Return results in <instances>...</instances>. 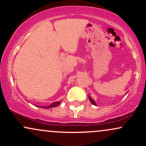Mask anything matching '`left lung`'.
<instances>
[{"label": "left lung", "mask_w": 146, "mask_h": 146, "mask_svg": "<svg viewBox=\"0 0 146 146\" xmlns=\"http://www.w3.org/2000/svg\"><path fill=\"white\" fill-rule=\"evenodd\" d=\"M89 100H90V102H91V103H92V104H94V105H96V104H95V101H94V100H93V99H92L91 98H90V97H89Z\"/></svg>", "instance_id": "left-lung-1"}]
</instances>
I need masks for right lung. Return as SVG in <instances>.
<instances>
[{
    "instance_id": "right-lung-1",
    "label": "right lung",
    "mask_w": 146,
    "mask_h": 146,
    "mask_svg": "<svg viewBox=\"0 0 146 146\" xmlns=\"http://www.w3.org/2000/svg\"><path fill=\"white\" fill-rule=\"evenodd\" d=\"M60 102H55V103L52 104L51 106H46V107H43L44 108H52V107H56L57 106H58L60 104Z\"/></svg>"
}]
</instances>
